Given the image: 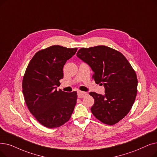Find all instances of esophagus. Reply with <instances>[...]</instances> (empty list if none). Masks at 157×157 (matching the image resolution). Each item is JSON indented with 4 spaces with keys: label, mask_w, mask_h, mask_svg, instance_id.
<instances>
[{
    "label": "esophagus",
    "mask_w": 157,
    "mask_h": 157,
    "mask_svg": "<svg viewBox=\"0 0 157 157\" xmlns=\"http://www.w3.org/2000/svg\"><path fill=\"white\" fill-rule=\"evenodd\" d=\"M87 95L86 92H82V91H78V97L79 98H83Z\"/></svg>",
    "instance_id": "1"
}]
</instances>
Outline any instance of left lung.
Returning a JSON list of instances; mask_svg holds the SVG:
<instances>
[{"label": "left lung", "mask_w": 157, "mask_h": 157, "mask_svg": "<svg viewBox=\"0 0 157 157\" xmlns=\"http://www.w3.org/2000/svg\"><path fill=\"white\" fill-rule=\"evenodd\" d=\"M77 56L92 68L95 82L105 88L104 95L89 93L94 99L92 114L104 124L117 123L130 111L137 95L138 81L133 67L121 52L105 45L81 48Z\"/></svg>", "instance_id": "obj_1"}]
</instances>
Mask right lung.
I'll return each mask as SVG.
<instances>
[{
  "label": "right lung",
  "mask_w": 157,
  "mask_h": 157,
  "mask_svg": "<svg viewBox=\"0 0 157 157\" xmlns=\"http://www.w3.org/2000/svg\"><path fill=\"white\" fill-rule=\"evenodd\" d=\"M78 48L58 45L38 51L29 62L22 80L27 106L45 127L58 128L69 121L76 104L77 92L57 91L63 68Z\"/></svg>",
  "instance_id": "obj_1"
}]
</instances>
